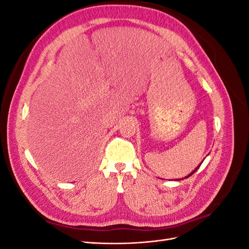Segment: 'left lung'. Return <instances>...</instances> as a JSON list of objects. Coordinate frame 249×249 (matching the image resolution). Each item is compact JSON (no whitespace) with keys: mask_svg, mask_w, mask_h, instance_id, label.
Masks as SVG:
<instances>
[{"mask_svg":"<svg viewBox=\"0 0 249 249\" xmlns=\"http://www.w3.org/2000/svg\"><path fill=\"white\" fill-rule=\"evenodd\" d=\"M199 166H200V164H199ZM199 166H197V167H196V168H195V169H194V170H193V171H192V172H191V173H190V175H189V176H187V177H186V178H189V177H190V176H192V175H193V173H194V172H195V171H196V170H197V169H198V167H199Z\"/></svg>","mask_w":249,"mask_h":249,"instance_id":"obj_1","label":"left lung"}]
</instances>
